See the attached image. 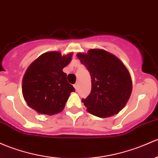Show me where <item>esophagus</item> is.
<instances>
[{
  "mask_svg": "<svg viewBox=\"0 0 158 158\" xmlns=\"http://www.w3.org/2000/svg\"><path fill=\"white\" fill-rule=\"evenodd\" d=\"M78 85H79L78 83L74 85V88H75V89H76V90H77V89H78Z\"/></svg>",
  "mask_w": 158,
  "mask_h": 158,
  "instance_id": "esophagus-1",
  "label": "esophagus"
}]
</instances>
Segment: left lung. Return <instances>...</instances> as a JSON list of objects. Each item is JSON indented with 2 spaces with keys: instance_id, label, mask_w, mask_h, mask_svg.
<instances>
[{
  "instance_id": "1",
  "label": "left lung",
  "mask_w": 158,
  "mask_h": 158,
  "mask_svg": "<svg viewBox=\"0 0 158 158\" xmlns=\"http://www.w3.org/2000/svg\"><path fill=\"white\" fill-rule=\"evenodd\" d=\"M92 78V91L84 100L86 110L101 118L117 114L126 106L132 90L130 73L117 56L104 49L78 53Z\"/></svg>"
}]
</instances>
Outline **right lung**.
Returning a JSON list of instances; mask_svg holds the SVG:
<instances>
[{"mask_svg":"<svg viewBox=\"0 0 158 158\" xmlns=\"http://www.w3.org/2000/svg\"><path fill=\"white\" fill-rule=\"evenodd\" d=\"M73 53L61 55L48 51L40 55L29 66L23 78L24 100L31 109L45 115L61 112L75 89L66 80L63 69L70 63Z\"/></svg>","mask_w":158,"mask_h":158,"instance_id":"obj_1","label":"right lung"}]
</instances>
